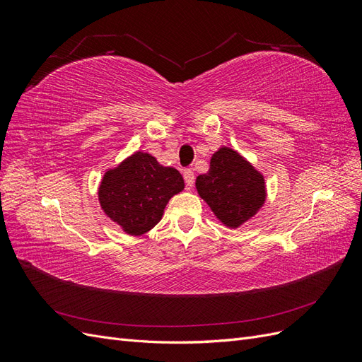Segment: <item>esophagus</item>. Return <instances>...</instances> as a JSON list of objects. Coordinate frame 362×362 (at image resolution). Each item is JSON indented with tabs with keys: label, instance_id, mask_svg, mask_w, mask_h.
<instances>
[{
	"label": "esophagus",
	"instance_id": "34e87169",
	"mask_svg": "<svg viewBox=\"0 0 362 362\" xmlns=\"http://www.w3.org/2000/svg\"><path fill=\"white\" fill-rule=\"evenodd\" d=\"M182 175H184L185 185H187L189 189H190V187H193V184H194V173H193V170H190V169H184Z\"/></svg>",
	"mask_w": 362,
	"mask_h": 362
}]
</instances>
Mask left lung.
Masks as SVG:
<instances>
[{
	"mask_svg": "<svg viewBox=\"0 0 362 362\" xmlns=\"http://www.w3.org/2000/svg\"><path fill=\"white\" fill-rule=\"evenodd\" d=\"M196 190L218 221L233 229L254 217L267 198L262 173L228 146L211 156L210 169L196 178Z\"/></svg>",
	"mask_w": 362,
	"mask_h": 362,
	"instance_id": "obj_1",
	"label": "left lung"
}]
</instances>
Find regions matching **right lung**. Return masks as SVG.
<instances>
[{"label": "right lung", "instance_id": "right-lung-1", "mask_svg": "<svg viewBox=\"0 0 362 362\" xmlns=\"http://www.w3.org/2000/svg\"><path fill=\"white\" fill-rule=\"evenodd\" d=\"M182 190L184 180L177 169L137 151L104 173L98 199L124 233L141 235L161 221L169 199Z\"/></svg>", "mask_w": 362, "mask_h": 362}]
</instances>
